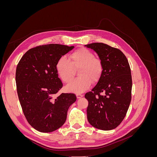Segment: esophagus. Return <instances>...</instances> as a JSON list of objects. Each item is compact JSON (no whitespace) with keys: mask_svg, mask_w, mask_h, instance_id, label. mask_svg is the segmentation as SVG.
I'll return each instance as SVG.
<instances>
[{"mask_svg":"<svg viewBox=\"0 0 157 157\" xmlns=\"http://www.w3.org/2000/svg\"><path fill=\"white\" fill-rule=\"evenodd\" d=\"M82 97H83V95L82 94H77V98L78 99H79L80 98H82Z\"/></svg>","mask_w":157,"mask_h":157,"instance_id":"34e87169","label":"esophagus"}]
</instances>
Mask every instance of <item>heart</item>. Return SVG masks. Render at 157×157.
I'll list each match as a JSON object with an SVG mask.
<instances>
[{"label":"heart","instance_id":"obj_1","mask_svg":"<svg viewBox=\"0 0 157 157\" xmlns=\"http://www.w3.org/2000/svg\"><path fill=\"white\" fill-rule=\"evenodd\" d=\"M102 68L101 61L95 58L92 51L85 48L73 52L69 56V60L64 56L61 57L56 63L59 77L65 83L69 82L73 78L75 69H78L79 77L71 80L66 86L69 92L77 94L86 91L92 82L98 81L101 77Z\"/></svg>","mask_w":157,"mask_h":157}]
</instances>
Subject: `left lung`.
Returning <instances> with one entry per match:
<instances>
[{"label": "left lung", "instance_id": "1", "mask_svg": "<svg viewBox=\"0 0 157 157\" xmlns=\"http://www.w3.org/2000/svg\"><path fill=\"white\" fill-rule=\"evenodd\" d=\"M85 46L96 52L103 67L97 84L85 94L88 101V121L99 130L115 129L124 118L131 101L129 63L120 50L107 44L96 42Z\"/></svg>", "mask_w": 157, "mask_h": 157}]
</instances>
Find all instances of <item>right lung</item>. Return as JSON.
Here are the masks:
<instances>
[{"label":"right lung","mask_w":157,"mask_h":157,"mask_svg":"<svg viewBox=\"0 0 157 157\" xmlns=\"http://www.w3.org/2000/svg\"><path fill=\"white\" fill-rule=\"evenodd\" d=\"M74 48L58 44L36 46L28 50L17 65V92L29 124L40 132H52L62 126L69 107L77 100L74 94L55 95L62 88L56 63Z\"/></svg>","instance_id":"right-lung-1"}]
</instances>
